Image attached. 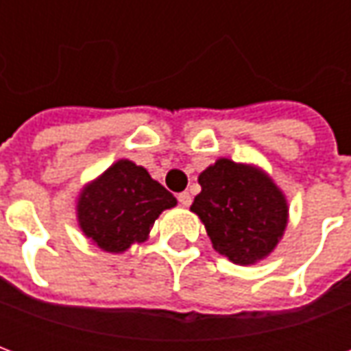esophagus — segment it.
Here are the masks:
<instances>
[{
  "instance_id": "obj_1",
  "label": "esophagus",
  "mask_w": 351,
  "mask_h": 351,
  "mask_svg": "<svg viewBox=\"0 0 351 351\" xmlns=\"http://www.w3.org/2000/svg\"><path fill=\"white\" fill-rule=\"evenodd\" d=\"M178 203L182 206H190L191 205V195L188 191H182V193H178Z\"/></svg>"
}]
</instances>
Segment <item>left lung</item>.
<instances>
[{
	"label": "left lung",
	"instance_id": "obj_1",
	"mask_svg": "<svg viewBox=\"0 0 351 351\" xmlns=\"http://www.w3.org/2000/svg\"><path fill=\"white\" fill-rule=\"evenodd\" d=\"M201 193L190 206L205 223L214 250L237 265L271 254L287 226V201L263 169L216 160L199 175Z\"/></svg>",
	"mask_w": 351,
	"mask_h": 351
}]
</instances>
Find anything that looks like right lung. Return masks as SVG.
<instances>
[{
  "label": "right lung",
  "instance_id": "add662e5",
  "mask_svg": "<svg viewBox=\"0 0 351 351\" xmlns=\"http://www.w3.org/2000/svg\"><path fill=\"white\" fill-rule=\"evenodd\" d=\"M175 205V195L145 167L118 160L82 188L77 220L82 233L101 250L122 254L131 244L145 243L158 216Z\"/></svg>",
  "mask_w": 351,
  "mask_h": 351
}]
</instances>
